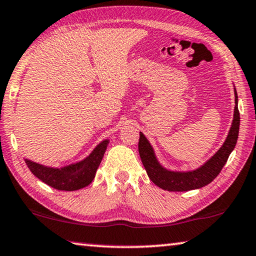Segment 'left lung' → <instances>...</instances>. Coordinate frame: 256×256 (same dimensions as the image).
Listing matches in <instances>:
<instances>
[{"label":"left lung","instance_id":"1","mask_svg":"<svg viewBox=\"0 0 256 256\" xmlns=\"http://www.w3.org/2000/svg\"><path fill=\"white\" fill-rule=\"evenodd\" d=\"M234 96V114L229 135H228L226 142L223 143L222 148L205 164H202V167L196 169V170L180 172L164 169L158 162V160L156 159L154 152H153V148H151L146 137L140 132L138 151L140 160L145 167V170L148 172V176L156 186L167 191H190L207 186L220 174L238 140L240 116H239L238 110V96L236 92Z\"/></svg>","mask_w":256,"mask_h":256}]
</instances>
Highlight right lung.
<instances>
[{
  "mask_svg": "<svg viewBox=\"0 0 256 256\" xmlns=\"http://www.w3.org/2000/svg\"><path fill=\"white\" fill-rule=\"evenodd\" d=\"M108 140H103L97 145L92 154L87 156L81 162L70 166L57 169L42 166L33 161L26 159V164L30 170L42 182L49 186L62 191H74L89 186L95 178L96 170L100 166L104 153L108 148Z\"/></svg>",
  "mask_w": 256,
  "mask_h": 256,
  "instance_id": "add662e5",
  "label": "right lung"
}]
</instances>
